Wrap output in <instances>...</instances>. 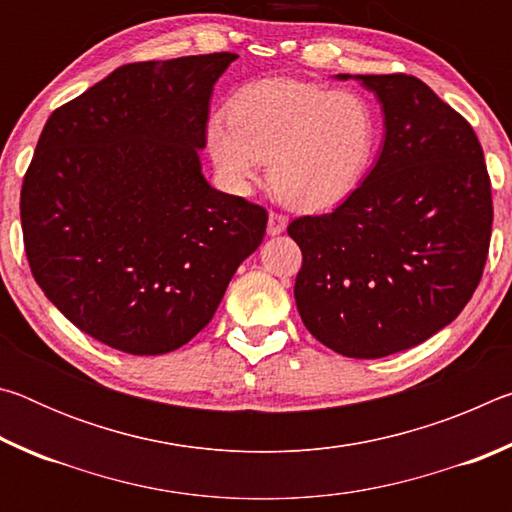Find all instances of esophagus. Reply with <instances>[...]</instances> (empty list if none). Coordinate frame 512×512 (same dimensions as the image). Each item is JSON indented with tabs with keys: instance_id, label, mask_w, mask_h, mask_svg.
<instances>
[{
	"instance_id": "obj_1",
	"label": "esophagus",
	"mask_w": 512,
	"mask_h": 512,
	"mask_svg": "<svg viewBox=\"0 0 512 512\" xmlns=\"http://www.w3.org/2000/svg\"><path fill=\"white\" fill-rule=\"evenodd\" d=\"M287 223L289 219L280 212H271L268 214V235L275 237V235H282L284 230H287Z\"/></svg>"
}]
</instances>
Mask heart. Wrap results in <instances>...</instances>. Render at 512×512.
Returning <instances> with one entry per match:
<instances>
[{
    "instance_id": "b5f03b06",
    "label": "heart",
    "mask_w": 512,
    "mask_h": 512,
    "mask_svg": "<svg viewBox=\"0 0 512 512\" xmlns=\"http://www.w3.org/2000/svg\"><path fill=\"white\" fill-rule=\"evenodd\" d=\"M379 112L359 90L287 79L248 83L230 117L207 121L205 142L223 187L248 194L268 178L296 210H332L357 192L379 151Z\"/></svg>"
}]
</instances>
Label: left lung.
Listing matches in <instances>:
<instances>
[{
	"mask_svg": "<svg viewBox=\"0 0 512 512\" xmlns=\"http://www.w3.org/2000/svg\"><path fill=\"white\" fill-rule=\"evenodd\" d=\"M336 79L375 94L384 144L348 201L289 223L302 250L293 293L314 339L379 359L427 341L470 302L490 246V178L472 126L427 83Z\"/></svg>",
	"mask_w": 512,
	"mask_h": 512,
	"instance_id": "8db88e82",
	"label": "left lung"
}]
</instances>
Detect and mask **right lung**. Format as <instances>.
<instances>
[{"label":"right lung","mask_w":512,"mask_h":512,"mask_svg":"<svg viewBox=\"0 0 512 512\" xmlns=\"http://www.w3.org/2000/svg\"><path fill=\"white\" fill-rule=\"evenodd\" d=\"M237 54L115 69L51 112L22 183L31 273L69 323L128 354H164L210 323L266 210L207 183L214 83Z\"/></svg>","instance_id":"right-lung-1"}]
</instances>
